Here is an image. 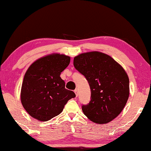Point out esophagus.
I'll list each match as a JSON object with an SVG mask.
<instances>
[{
  "mask_svg": "<svg viewBox=\"0 0 151 151\" xmlns=\"http://www.w3.org/2000/svg\"><path fill=\"white\" fill-rule=\"evenodd\" d=\"M74 92H75L76 96H78V89H76L75 90H74Z\"/></svg>",
  "mask_w": 151,
  "mask_h": 151,
  "instance_id": "1",
  "label": "esophagus"
}]
</instances>
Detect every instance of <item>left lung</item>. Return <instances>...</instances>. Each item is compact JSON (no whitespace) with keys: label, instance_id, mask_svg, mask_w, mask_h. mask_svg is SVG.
<instances>
[{"label":"left lung","instance_id":"obj_1","mask_svg":"<svg viewBox=\"0 0 151 151\" xmlns=\"http://www.w3.org/2000/svg\"><path fill=\"white\" fill-rule=\"evenodd\" d=\"M76 70L85 76L91 89V101L83 105L85 116L94 123L103 124L121 112L129 97V78L113 58L93 51L74 58Z\"/></svg>","mask_w":151,"mask_h":151}]
</instances>
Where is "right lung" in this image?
I'll return each instance as SVG.
<instances>
[{
	"label": "right lung",
	"mask_w": 151,
	"mask_h": 151,
	"mask_svg": "<svg viewBox=\"0 0 151 151\" xmlns=\"http://www.w3.org/2000/svg\"><path fill=\"white\" fill-rule=\"evenodd\" d=\"M70 57L52 54L31 64L24 76L21 101L33 118L46 121L58 116L75 93L65 88L60 74L70 63Z\"/></svg>",
	"instance_id": "right-lung-1"
}]
</instances>
